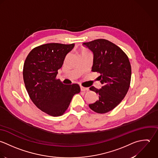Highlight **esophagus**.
<instances>
[{
  "instance_id": "34e87169",
  "label": "esophagus",
  "mask_w": 158,
  "mask_h": 158,
  "mask_svg": "<svg viewBox=\"0 0 158 158\" xmlns=\"http://www.w3.org/2000/svg\"><path fill=\"white\" fill-rule=\"evenodd\" d=\"M80 87H81V91H87V90H89L88 88L84 87H83V86H81Z\"/></svg>"
}]
</instances>
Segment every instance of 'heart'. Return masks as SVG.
I'll use <instances>...</instances> for the list:
<instances>
[{
    "label": "heart",
    "instance_id": "obj_1",
    "mask_svg": "<svg viewBox=\"0 0 158 158\" xmlns=\"http://www.w3.org/2000/svg\"><path fill=\"white\" fill-rule=\"evenodd\" d=\"M87 52H88V51H86V50L83 49V50H82V51H81V55H82V54H85V53H87ZM67 57H68V56H66V59H67Z\"/></svg>",
    "mask_w": 158,
    "mask_h": 158
}]
</instances>
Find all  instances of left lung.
<instances>
[{"mask_svg":"<svg viewBox=\"0 0 158 158\" xmlns=\"http://www.w3.org/2000/svg\"><path fill=\"white\" fill-rule=\"evenodd\" d=\"M83 45L94 53L92 71L100 74L98 79L102 85L99 90L94 86L90 88L99 98L89 106L96 113H107L117 107L126 96L131 83V64L124 51L107 40L97 39Z\"/></svg>","mask_w":158,"mask_h":158,"instance_id":"obj_1","label":"left lung"}]
</instances>
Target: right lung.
Listing matches in <instances>:
<instances>
[{
  "label": "right lung",
  "mask_w": 158,
  "mask_h": 158,
  "mask_svg": "<svg viewBox=\"0 0 158 158\" xmlns=\"http://www.w3.org/2000/svg\"><path fill=\"white\" fill-rule=\"evenodd\" d=\"M74 44L48 43L33 48L23 67L26 89L34 104L53 117L62 115L73 96L81 91L77 84L65 85L56 78L66 54Z\"/></svg>",
  "instance_id": "obj_1"
}]
</instances>
